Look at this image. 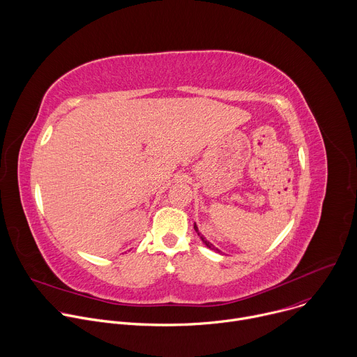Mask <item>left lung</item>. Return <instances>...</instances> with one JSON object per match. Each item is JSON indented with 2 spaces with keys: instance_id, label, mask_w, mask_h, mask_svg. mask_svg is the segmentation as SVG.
I'll use <instances>...</instances> for the list:
<instances>
[{
  "instance_id": "8db88e82",
  "label": "left lung",
  "mask_w": 357,
  "mask_h": 357,
  "mask_svg": "<svg viewBox=\"0 0 357 357\" xmlns=\"http://www.w3.org/2000/svg\"><path fill=\"white\" fill-rule=\"evenodd\" d=\"M193 227H195V230H196V233H197V236H199V237H200V240H202V241H203V243H205V244H206V247H209V248H211V250H215V251H218V252H220V254H222V251H220V250H219V248H216V247H215V245H213V244H212V243H211V241H208V240H206V237H205V236H203V234H200V233H199V229H197V226H196V223H195V225H193Z\"/></svg>"
}]
</instances>
